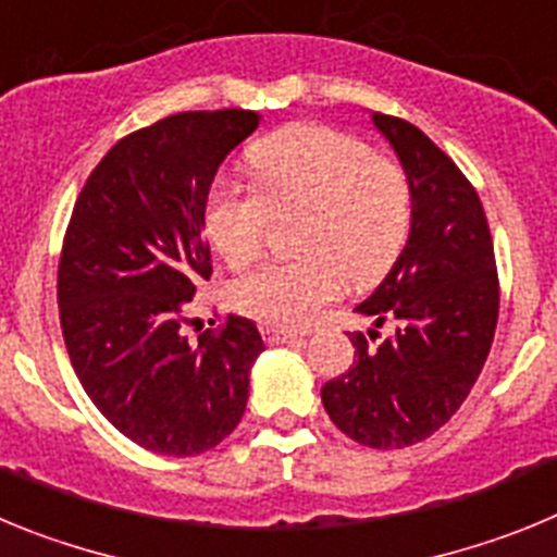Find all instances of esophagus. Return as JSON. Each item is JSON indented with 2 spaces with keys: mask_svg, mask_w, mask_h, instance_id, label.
I'll list each match as a JSON object with an SVG mask.
<instances>
[{
  "mask_svg": "<svg viewBox=\"0 0 557 557\" xmlns=\"http://www.w3.org/2000/svg\"><path fill=\"white\" fill-rule=\"evenodd\" d=\"M264 339L270 346H284V343H301L304 334L287 332V329H264Z\"/></svg>",
  "mask_w": 557,
  "mask_h": 557,
  "instance_id": "1",
  "label": "esophagus"
}]
</instances>
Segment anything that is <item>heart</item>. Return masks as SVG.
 I'll list each match as a JSON object with an SVG mask.
<instances>
[{"label": "heart", "mask_w": 557, "mask_h": 557, "mask_svg": "<svg viewBox=\"0 0 557 557\" xmlns=\"http://www.w3.org/2000/svg\"><path fill=\"white\" fill-rule=\"evenodd\" d=\"M259 186L220 181L206 203V234L225 264L262 256L273 214L304 218L298 262L268 264L239 278L236 309L273 329H304L351 287L379 282L396 264L412 223L407 172L373 156L368 141L329 125H293L250 150Z\"/></svg>", "instance_id": "1"}]
</instances>
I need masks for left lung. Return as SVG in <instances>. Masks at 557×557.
Instances as JSON below:
<instances>
[{"mask_svg":"<svg viewBox=\"0 0 557 557\" xmlns=\"http://www.w3.org/2000/svg\"><path fill=\"white\" fill-rule=\"evenodd\" d=\"M405 166L412 223L391 273L357 312L393 334L371 346L351 334L357 359L326 382L323 407L339 432L371 449H401L430 437L474 387L499 314L494 243L474 186L416 125L373 113ZM371 329L368 337L376 339Z\"/></svg>","mask_w":557,"mask_h":557,"instance_id":"1","label":"left lung"}]
</instances>
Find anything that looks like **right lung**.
Returning <instances> with one entry per match:
<instances>
[{
    "instance_id": "1",
    "label": "right lung",
    "mask_w": 557,
    "mask_h": 557,
    "mask_svg": "<svg viewBox=\"0 0 557 557\" xmlns=\"http://www.w3.org/2000/svg\"><path fill=\"white\" fill-rule=\"evenodd\" d=\"M243 108L186 111L120 139L77 198L58 264V309L83 391L133 444L170 457L236 430L264 351L253 321L186 337L209 282L206 203L220 164L259 127Z\"/></svg>"
}]
</instances>
